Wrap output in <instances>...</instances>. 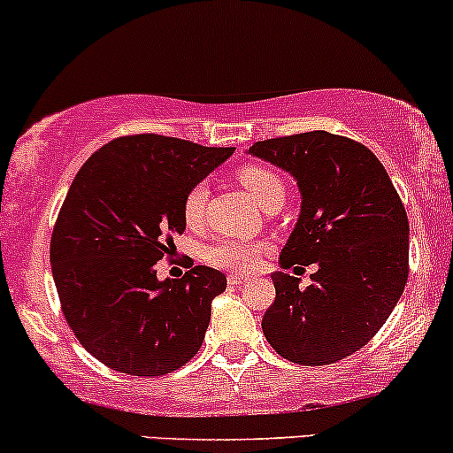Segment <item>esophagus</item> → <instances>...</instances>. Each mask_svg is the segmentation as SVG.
Listing matches in <instances>:
<instances>
[{"label": "esophagus", "mask_w": 453, "mask_h": 453, "mask_svg": "<svg viewBox=\"0 0 453 453\" xmlns=\"http://www.w3.org/2000/svg\"><path fill=\"white\" fill-rule=\"evenodd\" d=\"M227 282H230L232 287H243L245 282H250V278L241 276V273H230V276H227Z\"/></svg>", "instance_id": "34e87169"}]
</instances>
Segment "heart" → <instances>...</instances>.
I'll return each instance as SVG.
<instances>
[{"instance_id":"heart-1","label":"heart","mask_w":453,"mask_h":453,"mask_svg":"<svg viewBox=\"0 0 453 453\" xmlns=\"http://www.w3.org/2000/svg\"><path fill=\"white\" fill-rule=\"evenodd\" d=\"M239 181L243 184V188L248 190V195L252 197L260 208H267L273 201L285 199V184H282L280 177L273 171L263 166H254L248 164L239 171ZM205 203H208V188L203 184L193 186V188L186 193L184 197V219L190 227H197L203 221L205 214ZM260 248L252 241L245 239H230V236H223L217 239L212 245L205 248V260L214 267L221 269H250L254 267L256 258H258Z\"/></svg>"}]
</instances>
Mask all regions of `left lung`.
I'll use <instances>...</instances> for the list:
<instances>
[{
	"instance_id": "left-lung-1",
	"label": "left lung",
	"mask_w": 453,
	"mask_h": 453,
	"mask_svg": "<svg viewBox=\"0 0 453 453\" xmlns=\"http://www.w3.org/2000/svg\"><path fill=\"white\" fill-rule=\"evenodd\" d=\"M254 157L282 168L300 190V214L280 267L318 265L311 285L272 273L276 300L263 333L280 357L324 366L364 349L408 282L410 223L383 164L359 142L328 131L256 142Z\"/></svg>"
}]
</instances>
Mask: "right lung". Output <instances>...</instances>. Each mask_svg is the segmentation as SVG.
Returning <instances> with one entry per match:
<instances>
[{
  "label": "right lung",
  "instance_id": "right-lung-1",
  "mask_svg": "<svg viewBox=\"0 0 453 453\" xmlns=\"http://www.w3.org/2000/svg\"><path fill=\"white\" fill-rule=\"evenodd\" d=\"M232 153L234 146L127 135L100 146L72 181L50 263L67 324L104 366L159 377L197 355L226 276L197 265L159 280L155 263L186 230V193Z\"/></svg>",
  "mask_w": 453,
  "mask_h": 453
}]
</instances>
